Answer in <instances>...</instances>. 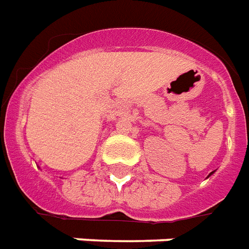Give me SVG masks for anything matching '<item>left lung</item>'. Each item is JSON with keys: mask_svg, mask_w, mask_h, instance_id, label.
<instances>
[{"mask_svg": "<svg viewBox=\"0 0 249 249\" xmlns=\"http://www.w3.org/2000/svg\"><path fill=\"white\" fill-rule=\"evenodd\" d=\"M213 173H215V171H211V173H210V176H213ZM210 176H209V177H210Z\"/></svg>", "mask_w": 249, "mask_h": 249, "instance_id": "obj_1", "label": "left lung"}]
</instances>
